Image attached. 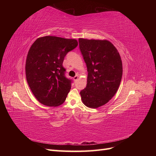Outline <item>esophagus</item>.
<instances>
[{
  "label": "esophagus",
  "instance_id": "1",
  "mask_svg": "<svg viewBox=\"0 0 156 156\" xmlns=\"http://www.w3.org/2000/svg\"><path fill=\"white\" fill-rule=\"evenodd\" d=\"M73 79H74L75 81H76L78 79V76H77V75H75V76L73 77Z\"/></svg>",
  "mask_w": 156,
  "mask_h": 156
}]
</instances>
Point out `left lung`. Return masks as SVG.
<instances>
[{"label":"left lung","mask_w":156,"mask_h":156,"mask_svg":"<svg viewBox=\"0 0 156 156\" xmlns=\"http://www.w3.org/2000/svg\"><path fill=\"white\" fill-rule=\"evenodd\" d=\"M79 48L88 71L86 88L80 92L88 107L106 104L115 95L122 76L119 51L108 40L79 39Z\"/></svg>","instance_id":"obj_1"}]
</instances>
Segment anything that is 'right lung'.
<instances>
[{
    "instance_id": "1",
    "label": "right lung",
    "mask_w": 156,
    "mask_h": 156,
    "mask_svg": "<svg viewBox=\"0 0 156 156\" xmlns=\"http://www.w3.org/2000/svg\"><path fill=\"white\" fill-rule=\"evenodd\" d=\"M78 45L75 39L47 36L37 38L28 52L25 73L32 94L40 103L56 107L65 101L72 81L65 77V56Z\"/></svg>"
}]
</instances>
